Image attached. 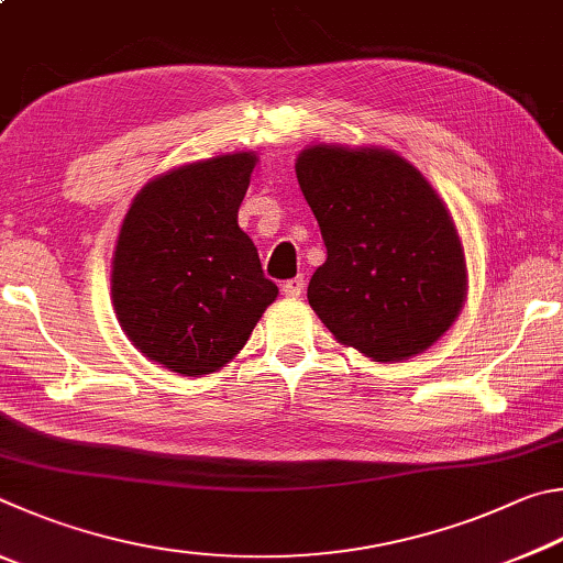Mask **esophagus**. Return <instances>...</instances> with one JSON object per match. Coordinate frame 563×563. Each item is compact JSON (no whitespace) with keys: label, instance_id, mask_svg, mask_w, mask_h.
Listing matches in <instances>:
<instances>
[{"label":"esophagus","instance_id":"1","mask_svg":"<svg viewBox=\"0 0 563 563\" xmlns=\"http://www.w3.org/2000/svg\"><path fill=\"white\" fill-rule=\"evenodd\" d=\"M303 287H307V284H303V276H294V279H289V282H284V287H282V291L287 294L289 299H299L301 294H303Z\"/></svg>","mask_w":563,"mask_h":563}]
</instances>
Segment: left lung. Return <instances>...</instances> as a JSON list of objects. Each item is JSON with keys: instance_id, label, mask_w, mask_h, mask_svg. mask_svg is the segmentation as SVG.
<instances>
[{"instance_id": "obj_1", "label": "left lung", "mask_w": 563, "mask_h": 563, "mask_svg": "<svg viewBox=\"0 0 563 563\" xmlns=\"http://www.w3.org/2000/svg\"><path fill=\"white\" fill-rule=\"evenodd\" d=\"M297 177L327 244L307 291L323 327L380 363L430 349L467 299L465 250L440 195L386 147L311 145Z\"/></svg>"}]
</instances>
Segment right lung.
Returning <instances> with one entry per match:
<instances>
[{"label":"right lung","mask_w":563,"mask_h":563,"mask_svg":"<svg viewBox=\"0 0 563 563\" xmlns=\"http://www.w3.org/2000/svg\"><path fill=\"white\" fill-rule=\"evenodd\" d=\"M254 165V153H230L173 167L135 195L121 224L118 323L145 358L180 376L230 363L279 294L236 224Z\"/></svg>","instance_id":"1"}]
</instances>
